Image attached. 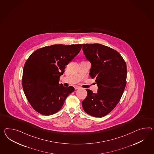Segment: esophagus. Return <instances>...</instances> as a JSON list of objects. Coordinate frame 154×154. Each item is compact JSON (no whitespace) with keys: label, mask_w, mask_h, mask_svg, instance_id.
Listing matches in <instances>:
<instances>
[{"label":"esophagus","mask_w":154,"mask_h":154,"mask_svg":"<svg viewBox=\"0 0 154 154\" xmlns=\"http://www.w3.org/2000/svg\"><path fill=\"white\" fill-rule=\"evenodd\" d=\"M75 90H77V89L79 88V87L77 86H75Z\"/></svg>","instance_id":"1"}]
</instances>
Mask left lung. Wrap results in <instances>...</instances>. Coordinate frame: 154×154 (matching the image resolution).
I'll use <instances>...</instances> for the list:
<instances>
[{
	"label": "left lung",
	"instance_id": "obj_1",
	"mask_svg": "<svg viewBox=\"0 0 154 154\" xmlns=\"http://www.w3.org/2000/svg\"><path fill=\"white\" fill-rule=\"evenodd\" d=\"M83 54L91 64L89 75L95 79L98 91L87 90L83 109L92 116L102 117L118 103L126 84V64L120 53L100 44H83Z\"/></svg>",
	"mask_w": 154,
	"mask_h": 154
}]
</instances>
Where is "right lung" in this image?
Here are the masks:
<instances>
[{
	"mask_svg": "<svg viewBox=\"0 0 154 154\" xmlns=\"http://www.w3.org/2000/svg\"><path fill=\"white\" fill-rule=\"evenodd\" d=\"M82 48V45H54L33 53L24 64L23 88L33 109L48 116L58 112L68 96L75 88L59 84L66 66L71 62Z\"/></svg>",
	"mask_w": 154,
	"mask_h": 154,
	"instance_id": "add662e5",
	"label": "right lung"
}]
</instances>
